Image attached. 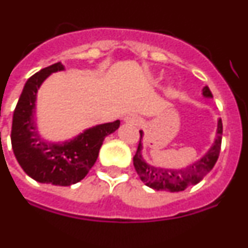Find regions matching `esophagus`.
<instances>
[{
    "label": "esophagus",
    "instance_id": "obj_1",
    "mask_svg": "<svg viewBox=\"0 0 248 248\" xmlns=\"http://www.w3.org/2000/svg\"><path fill=\"white\" fill-rule=\"evenodd\" d=\"M124 124H140V119H139L137 115H127V116H124Z\"/></svg>",
    "mask_w": 248,
    "mask_h": 248
}]
</instances>
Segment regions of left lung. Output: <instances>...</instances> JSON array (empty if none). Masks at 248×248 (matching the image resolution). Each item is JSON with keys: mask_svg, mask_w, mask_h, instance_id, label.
Wrapping results in <instances>:
<instances>
[{"mask_svg": "<svg viewBox=\"0 0 248 248\" xmlns=\"http://www.w3.org/2000/svg\"><path fill=\"white\" fill-rule=\"evenodd\" d=\"M202 95L205 98H212L210 88L207 86L202 88ZM140 132V140H139L138 149L133 157V165L138 173L141 182L154 189V190H166L170 193H178V191L185 190L190 185L198 184L202 180V178L210 172L216 165L219 156L220 144H222V133L223 124L222 120H218L217 133L212 146L205 153L202 157L196 160L195 162L190 163L186 167L182 168H165L153 166L146 162L143 157V131Z\"/></svg>", "mask_w": 248, "mask_h": 248, "instance_id": "1", "label": "left lung"}]
</instances>
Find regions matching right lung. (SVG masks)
I'll list each match as a JSON object with an SVG mask.
<instances>
[{"label":"right lung","mask_w":248,"mask_h":248,"mask_svg":"<svg viewBox=\"0 0 248 248\" xmlns=\"http://www.w3.org/2000/svg\"><path fill=\"white\" fill-rule=\"evenodd\" d=\"M55 63L42 69L26 81L12 122V148L24 172L38 183L69 186L87 175L95 163L105 137L120 127V120L85 129L65 141H47L36 124V98L43 81L53 73L63 71Z\"/></svg>","instance_id":"right-lung-1"}]
</instances>
